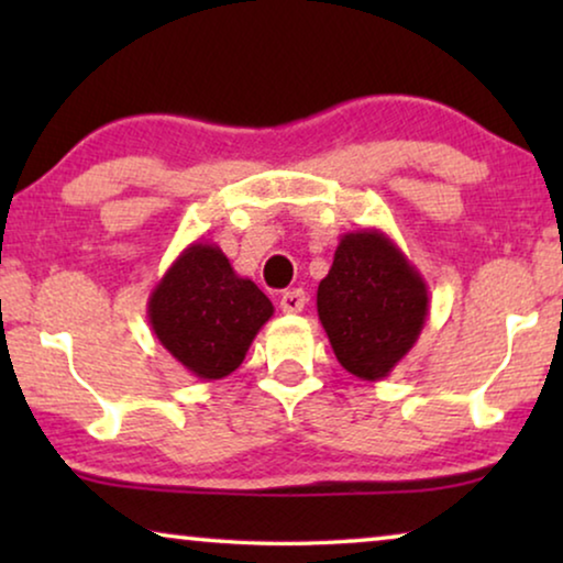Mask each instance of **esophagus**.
Returning <instances> with one entry per match:
<instances>
[{
    "label": "esophagus",
    "mask_w": 563,
    "mask_h": 563,
    "mask_svg": "<svg viewBox=\"0 0 563 563\" xmlns=\"http://www.w3.org/2000/svg\"><path fill=\"white\" fill-rule=\"evenodd\" d=\"M305 305H307V295H305V289H289V291H284L282 299H279L282 312H287V314H297V312H302V310H305Z\"/></svg>",
    "instance_id": "obj_1"
}]
</instances>
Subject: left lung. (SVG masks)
I'll use <instances>...</instances> for the list:
<instances>
[{
	"label": "left lung",
	"instance_id": "8db88e82",
	"mask_svg": "<svg viewBox=\"0 0 563 563\" xmlns=\"http://www.w3.org/2000/svg\"><path fill=\"white\" fill-rule=\"evenodd\" d=\"M428 310L426 279L389 235H341L318 287V318L345 372L364 382L389 376L418 343Z\"/></svg>",
	"mask_w": 563,
	"mask_h": 563
}]
</instances>
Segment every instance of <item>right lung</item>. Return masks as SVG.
<instances>
[{
	"label": "right lung",
	"mask_w": 563,
	"mask_h": 563,
	"mask_svg": "<svg viewBox=\"0 0 563 563\" xmlns=\"http://www.w3.org/2000/svg\"><path fill=\"white\" fill-rule=\"evenodd\" d=\"M272 314V299L238 276L218 245L202 241L179 253L148 297L161 345L205 382L233 374Z\"/></svg>",
	"instance_id": "obj_1"
}]
</instances>
